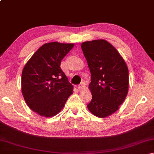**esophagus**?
I'll return each mask as SVG.
<instances>
[{"instance_id": "esophagus-1", "label": "esophagus", "mask_w": 154, "mask_h": 154, "mask_svg": "<svg viewBox=\"0 0 154 154\" xmlns=\"http://www.w3.org/2000/svg\"><path fill=\"white\" fill-rule=\"evenodd\" d=\"M85 87V83L84 82H82L80 83V84L78 85V89L79 90H82L83 88H84Z\"/></svg>"}]
</instances>
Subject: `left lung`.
Here are the masks:
<instances>
[{
    "label": "left lung",
    "mask_w": 154,
    "mask_h": 154,
    "mask_svg": "<svg viewBox=\"0 0 154 154\" xmlns=\"http://www.w3.org/2000/svg\"><path fill=\"white\" fill-rule=\"evenodd\" d=\"M82 49L91 72L92 98L88 108L105 118L116 112L126 98L129 77L126 62L114 47L103 39L86 41Z\"/></svg>",
    "instance_id": "left-lung-1"
}]
</instances>
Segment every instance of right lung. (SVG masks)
<instances>
[{
    "instance_id": "obj_1",
    "label": "right lung",
    "mask_w": 154,
    "mask_h": 154,
    "mask_svg": "<svg viewBox=\"0 0 154 154\" xmlns=\"http://www.w3.org/2000/svg\"><path fill=\"white\" fill-rule=\"evenodd\" d=\"M72 43H45L26 64L22 74V92L26 103L41 116H54L72 94V86L60 68Z\"/></svg>"
}]
</instances>
